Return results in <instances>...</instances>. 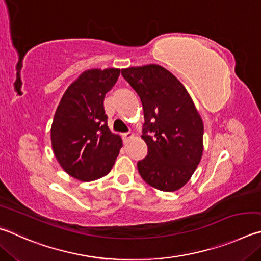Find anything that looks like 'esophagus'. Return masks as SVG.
<instances>
[{"instance_id": "1", "label": "esophagus", "mask_w": 261, "mask_h": 261, "mask_svg": "<svg viewBox=\"0 0 261 261\" xmlns=\"http://www.w3.org/2000/svg\"><path fill=\"white\" fill-rule=\"evenodd\" d=\"M134 137H135L134 132H126V134L123 135V139H124L125 141H127V140H130V139L134 138Z\"/></svg>"}]
</instances>
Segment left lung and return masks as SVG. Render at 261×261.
<instances>
[{"instance_id": "obj_1", "label": "left lung", "mask_w": 261, "mask_h": 261, "mask_svg": "<svg viewBox=\"0 0 261 261\" xmlns=\"http://www.w3.org/2000/svg\"><path fill=\"white\" fill-rule=\"evenodd\" d=\"M139 94L148 155L138 162L141 178L159 191L174 192L188 182L203 155L202 117L186 88L168 69L150 64L123 68Z\"/></svg>"}]
</instances>
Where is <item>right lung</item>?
<instances>
[{
  "label": "right lung",
  "instance_id": "right-lung-1",
  "mask_svg": "<svg viewBox=\"0 0 261 261\" xmlns=\"http://www.w3.org/2000/svg\"><path fill=\"white\" fill-rule=\"evenodd\" d=\"M120 70H84L66 90L56 110L52 150L64 171L81 181L106 176L123 146L121 137L108 129L103 110V99Z\"/></svg>",
  "mask_w": 261,
  "mask_h": 261
}]
</instances>
